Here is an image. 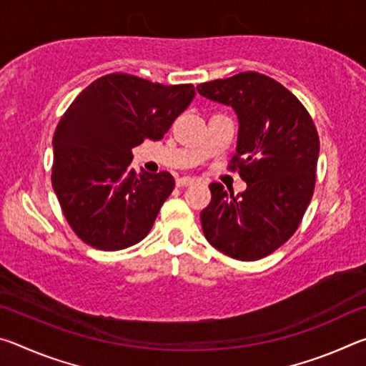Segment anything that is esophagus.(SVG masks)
Instances as JSON below:
<instances>
[{"label": "esophagus", "mask_w": 366, "mask_h": 366, "mask_svg": "<svg viewBox=\"0 0 366 366\" xmlns=\"http://www.w3.org/2000/svg\"><path fill=\"white\" fill-rule=\"evenodd\" d=\"M194 182H197V179L195 177H179L177 181H176V185L177 187H187V185H192Z\"/></svg>", "instance_id": "34e87169"}]
</instances>
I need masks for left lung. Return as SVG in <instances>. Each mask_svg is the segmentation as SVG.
<instances>
[{
  "mask_svg": "<svg viewBox=\"0 0 366 366\" xmlns=\"http://www.w3.org/2000/svg\"><path fill=\"white\" fill-rule=\"evenodd\" d=\"M197 90L237 113V153L229 168L247 182L237 197L219 182L209 185L212 202L200 214L203 234L224 255L255 262L300 226L317 182V127L299 98L264 74L239 72Z\"/></svg>",
  "mask_w": 366,
  "mask_h": 366,
  "instance_id": "1",
  "label": "left lung"
}]
</instances>
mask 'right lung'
Wrapping results in <instances>:
<instances>
[{
  "mask_svg": "<svg viewBox=\"0 0 366 366\" xmlns=\"http://www.w3.org/2000/svg\"><path fill=\"white\" fill-rule=\"evenodd\" d=\"M194 97L192 84L163 85L114 72L71 103L54 131L51 184L86 245L114 252L147 237L174 177L168 171L135 174L132 148L163 139Z\"/></svg>",
  "mask_w": 366,
  "mask_h": 366,
  "instance_id": "obj_1",
  "label": "right lung"
}]
</instances>
